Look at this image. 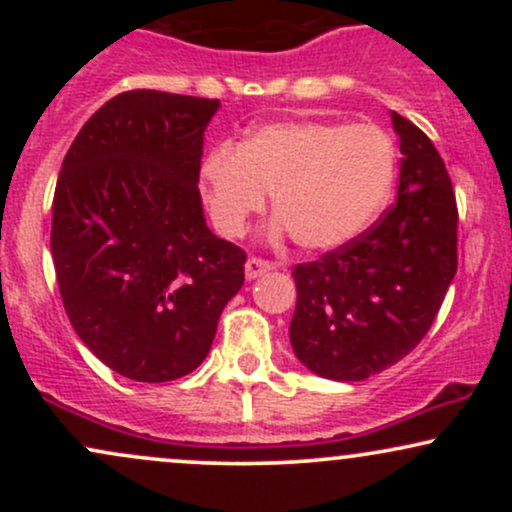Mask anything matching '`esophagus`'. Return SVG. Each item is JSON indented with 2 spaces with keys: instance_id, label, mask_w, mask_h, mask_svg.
<instances>
[{
  "instance_id": "esophagus-1",
  "label": "esophagus",
  "mask_w": 512,
  "mask_h": 512,
  "mask_svg": "<svg viewBox=\"0 0 512 512\" xmlns=\"http://www.w3.org/2000/svg\"><path fill=\"white\" fill-rule=\"evenodd\" d=\"M269 269H274V264L269 260H262V257H250V260L245 262V276H248V279H257V276L267 274Z\"/></svg>"
}]
</instances>
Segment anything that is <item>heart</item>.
<instances>
[{"mask_svg":"<svg viewBox=\"0 0 512 512\" xmlns=\"http://www.w3.org/2000/svg\"><path fill=\"white\" fill-rule=\"evenodd\" d=\"M397 173V149L378 125L274 122L238 146L204 158L199 180L221 233L243 236L272 192L276 219L305 250L349 245L383 214Z\"/></svg>","mask_w":512,"mask_h":512,"instance_id":"1","label":"heart"}]
</instances>
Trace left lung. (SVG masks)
<instances>
[{
    "mask_svg": "<svg viewBox=\"0 0 512 512\" xmlns=\"http://www.w3.org/2000/svg\"><path fill=\"white\" fill-rule=\"evenodd\" d=\"M397 202L363 236L293 267L289 337L313 373L342 383L395 366L431 330L457 272V202L443 158L407 117Z\"/></svg>",
    "mask_w": 512,
    "mask_h": 512,
    "instance_id": "left-lung-1",
    "label": "left lung"
}]
</instances>
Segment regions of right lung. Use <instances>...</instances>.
Returning <instances> with one entry per match:
<instances>
[{"instance_id": "1", "label": "right lung", "mask_w": 512, "mask_h": 512, "mask_svg": "<svg viewBox=\"0 0 512 512\" xmlns=\"http://www.w3.org/2000/svg\"><path fill=\"white\" fill-rule=\"evenodd\" d=\"M216 98L137 88L81 127L52 199L50 250L69 322L139 383L192 373L245 281V250L207 228L199 197Z\"/></svg>"}]
</instances>
